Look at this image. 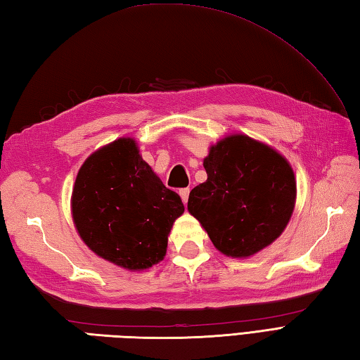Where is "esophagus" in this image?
<instances>
[{"label": "esophagus", "instance_id": "1", "mask_svg": "<svg viewBox=\"0 0 360 360\" xmlns=\"http://www.w3.org/2000/svg\"><path fill=\"white\" fill-rule=\"evenodd\" d=\"M179 195H181V200H182V202L187 204V201H188V195H190V188H182V190H179Z\"/></svg>", "mask_w": 360, "mask_h": 360}]
</instances>
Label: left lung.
<instances>
[{"label": "left lung", "instance_id": "1", "mask_svg": "<svg viewBox=\"0 0 360 360\" xmlns=\"http://www.w3.org/2000/svg\"><path fill=\"white\" fill-rule=\"evenodd\" d=\"M207 181L188 195L187 210L221 254L249 258L285 231L295 207L297 181L289 160L248 134L210 145Z\"/></svg>", "mask_w": 360, "mask_h": 360}]
</instances>
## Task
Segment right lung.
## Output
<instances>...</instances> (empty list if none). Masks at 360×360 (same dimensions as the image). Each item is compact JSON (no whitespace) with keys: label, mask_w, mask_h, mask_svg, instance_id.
<instances>
[{"label":"right lung","mask_w":360,"mask_h":360,"mask_svg":"<svg viewBox=\"0 0 360 360\" xmlns=\"http://www.w3.org/2000/svg\"><path fill=\"white\" fill-rule=\"evenodd\" d=\"M71 213L82 241L97 257L139 272L164 259L184 204L142 159L133 137H119L80 167Z\"/></svg>","instance_id":"obj_1"}]
</instances>
